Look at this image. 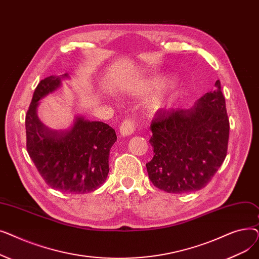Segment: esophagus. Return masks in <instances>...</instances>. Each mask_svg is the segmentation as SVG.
Returning a JSON list of instances; mask_svg holds the SVG:
<instances>
[{"label": "esophagus", "mask_w": 259, "mask_h": 259, "mask_svg": "<svg viewBox=\"0 0 259 259\" xmlns=\"http://www.w3.org/2000/svg\"><path fill=\"white\" fill-rule=\"evenodd\" d=\"M135 130V124L132 119H125L122 121V124L119 128V132L122 137H127V135H131Z\"/></svg>", "instance_id": "esophagus-1"}]
</instances>
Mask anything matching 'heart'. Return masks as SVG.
Here are the masks:
<instances>
[{
    "instance_id": "b5f03b06",
    "label": "heart",
    "mask_w": 259,
    "mask_h": 259,
    "mask_svg": "<svg viewBox=\"0 0 259 259\" xmlns=\"http://www.w3.org/2000/svg\"><path fill=\"white\" fill-rule=\"evenodd\" d=\"M168 80L169 75L166 74L150 75L137 81L135 85H133V87L131 88V93L135 95V97H144V95H147L155 90L162 88L167 84ZM179 90L180 84L178 81H172L171 84H169L164 89H161L150 101H149V110L156 112L161 110V109L168 107L175 98V95L178 94Z\"/></svg>"
}]
</instances>
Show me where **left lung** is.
<instances>
[{"instance_id":"1","label":"left lung","mask_w":259,"mask_h":259,"mask_svg":"<svg viewBox=\"0 0 259 259\" xmlns=\"http://www.w3.org/2000/svg\"><path fill=\"white\" fill-rule=\"evenodd\" d=\"M220 79L189 109H161L151 122L154 156L146 164L152 184L168 193L206 187L224 162L229 119Z\"/></svg>"}]
</instances>
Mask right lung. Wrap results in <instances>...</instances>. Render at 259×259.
<instances>
[{
    "label": "right lung",
    "mask_w": 259,
    "mask_h": 259,
    "mask_svg": "<svg viewBox=\"0 0 259 259\" xmlns=\"http://www.w3.org/2000/svg\"><path fill=\"white\" fill-rule=\"evenodd\" d=\"M69 74L50 75L36 86L26 114L27 151L52 189L84 194L100 188L109 173V154L116 142L113 128L103 121H90L75 115L64 130L44 125L37 115L39 101L62 86Z\"/></svg>",
    "instance_id": "1"
}]
</instances>
